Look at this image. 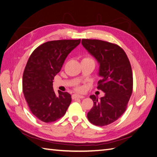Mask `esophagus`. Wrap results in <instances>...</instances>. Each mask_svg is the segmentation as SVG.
<instances>
[{
  "instance_id": "obj_1",
  "label": "esophagus",
  "mask_w": 157,
  "mask_h": 157,
  "mask_svg": "<svg viewBox=\"0 0 157 157\" xmlns=\"http://www.w3.org/2000/svg\"><path fill=\"white\" fill-rule=\"evenodd\" d=\"M72 98H73V99H75V98L82 99V98H84V96H82V95H79V94H74V95H73Z\"/></svg>"
}]
</instances>
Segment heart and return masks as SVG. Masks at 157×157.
Segmentation results:
<instances>
[{
	"label": "heart",
	"mask_w": 157,
	"mask_h": 157,
	"mask_svg": "<svg viewBox=\"0 0 157 157\" xmlns=\"http://www.w3.org/2000/svg\"><path fill=\"white\" fill-rule=\"evenodd\" d=\"M82 61H94H94L93 60V59L90 58V57H88V56L84 57V58L82 59ZM81 89H82V88L80 87V86H77V87H76V90H78V91H79V90H81Z\"/></svg>",
	"instance_id": "heart-1"
}]
</instances>
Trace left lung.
Segmentation results:
<instances>
[{"label": "left lung", "instance_id": "8db88e82", "mask_svg": "<svg viewBox=\"0 0 157 157\" xmlns=\"http://www.w3.org/2000/svg\"><path fill=\"white\" fill-rule=\"evenodd\" d=\"M82 44L99 63L98 90L105 96L91 98L94 105L87 117L92 124L103 126L116 121L126 111L133 90V75L125 52L116 44L97 39H82Z\"/></svg>", "mask_w": 157, "mask_h": 157}]
</instances>
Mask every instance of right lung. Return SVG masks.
<instances>
[{
    "mask_svg": "<svg viewBox=\"0 0 157 157\" xmlns=\"http://www.w3.org/2000/svg\"><path fill=\"white\" fill-rule=\"evenodd\" d=\"M80 42L78 40L46 42L33 52L23 75V92L30 111L37 118L48 123L62 117L71 102L67 92L56 96L53 80L70 52Z\"/></svg>",
    "mask_w": 157,
    "mask_h": 157,
    "instance_id": "right-lung-1",
    "label": "right lung"
}]
</instances>
